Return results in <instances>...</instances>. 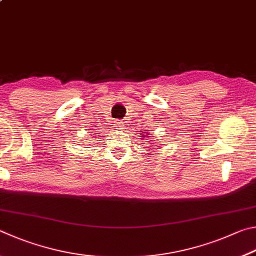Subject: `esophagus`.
<instances>
[{"mask_svg":"<svg viewBox=\"0 0 256 256\" xmlns=\"http://www.w3.org/2000/svg\"><path fill=\"white\" fill-rule=\"evenodd\" d=\"M116 128H118V129H122V127H124V122H122V121H119V122H116Z\"/></svg>","mask_w":256,"mask_h":256,"instance_id":"obj_1","label":"esophagus"}]
</instances>
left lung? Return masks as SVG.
Masks as SVG:
<instances>
[{"instance_id": "obj_1", "label": "left lung", "mask_w": 256, "mask_h": 256, "mask_svg": "<svg viewBox=\"0 0 256 256\" xmlns=\"http://www.w3.org/2000/svg\"><path fill=\"white\" fill-rule=\"evenodd\" d=\"M144 137H145V136H144Z\"/></svg>"}]
</instances>
